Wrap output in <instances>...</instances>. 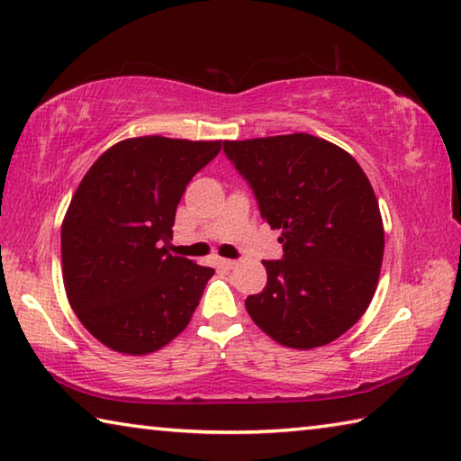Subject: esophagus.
I'll list each match as a JSON object with an SVG mask.
<instances>
[{
	"label": "esophagus",
	"instance_id": "obj_1",
	"mask_svg": "<svg viewBox=\"0 0 461 461\" xmlns=\"http://www.w3.org/2000/svg\"><path fill=\"white\" fill-rule=\"evenodd\" d=\"M220 267L231 270V268L238 267V262H236V260H228V258H220Z\"/></svg>",
	"mask_w": 461,
	"mask_h": 461
}]
</instances>
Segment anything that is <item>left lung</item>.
<instances>
[{"label": "left lung", "mask_w": 461, "mask_h": 461, "mask_svg": "<svg viewBox=\"0 0 461 461\" xmlns=\"http://www.w3.org/2000/svg\"><path fill=\"white\" fill-rule=\"evenodd\" d=\"M260 215L280 230L283 260H264L267 286L248 315L285 348L313 349L357 323L376 293L384 225L352 154L311 134L225 140Z\"/></svg>", "instance_id": "left-lung-1"}]
</instances>
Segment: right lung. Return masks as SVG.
Here are the masks:
<instances>
[{
	"instance_id": "obj_1",
	"label": "right lung",
	"mask_w": 461,
	"mask_h": 461,
	"mask_svg": "<svg viewBox=\"0 0 461 461\" xmlns=\"http://www.w3.org/2000/svg\"><path fill=\"white\" fill-rule=\"evenodd\" d=\"M221 140L128 138L93 162L60 228L62 280L75 315L120 354L173 341L197 309L213 268L168 254L176 205Z\"/></svg>"
}]
</instances>
